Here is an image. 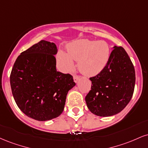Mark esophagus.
Here are the masks:
<instances>
[{"label":"esophagus","instance_id":"34e87169","mask_svg":"<svg viewBox=\"0 0 148 148\" xmlns=\"http://www.w3.org/2000/svg\"><path fill=\"white\" fill-rule=\"evenodd\" d=\"M79 79H80L79 76H77V75H74V82H75V83L77 82V81L79 80Z\"/></svg>","mask_w":148,"mask_h":148}]
</instances>
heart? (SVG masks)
<instances>
[{
	"mask_svg": "<svg viewBox=\"0 0 148 148\" xmlns=\"http://www.w3.org/2000/svg\"><path fill=\"white\" fill-rule=\"evenodd\" d=\"M67 53L68 55L63 51L58 54V60L64 71L73 68L72 60H74L79 61L80 72L85 75L94 76L101 72L108 63L110 49L106 42L80 40L69 46Z\"/></svg>",
	"mask_w": 148,
	"mask_h": 148,
	"instance_id": "obj_1",
	"label": "heart"
}]
</instances>
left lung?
<instances>
[{"label": "left lung", "instance_id": "left-lung-1", "mask_svg": "<svg viewBox=\"0 0 148 148\" xmlns=\"http://www.w3.org/2000/svg\"><path fill=\"white\" fill-rule=\"evenodd\" d=\"M113 48L104 68L90 78L91 90L86 97L88 109L99 116H111L123 111L134 90V64L123 47Z\"/></svg>", "mask_w": 148, "mask_h": 148}]
</instances>
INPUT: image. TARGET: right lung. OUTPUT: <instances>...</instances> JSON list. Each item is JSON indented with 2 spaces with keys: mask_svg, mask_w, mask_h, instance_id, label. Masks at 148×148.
Returning a JSON list of instances; mask_svg holds the SVG:
<instances>
[{
  "mask_svg": "<svg viewBox=\"0 0 148 148\" xmlns=\"http://www.w3.org/2000/svg\"><path fill=\"white\" fill-rule=\"evenodd\" d=\"M56 45L41 40L18 56L10 74L16 105L24 114L39 121L58 117L66 97L75 86L73 76L57 72Z\"/></svg>",
  "mask_w": 148,
  "mask_h": 148,
  "instance_id": "1",
  "label": "right lung"
}]
</instances>
